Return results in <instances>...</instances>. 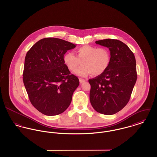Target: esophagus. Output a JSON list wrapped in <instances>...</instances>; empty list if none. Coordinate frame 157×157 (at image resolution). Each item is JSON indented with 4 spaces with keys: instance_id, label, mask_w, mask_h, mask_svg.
Here are the masks:
<instances>
[{
    "instance_id": "34e87169",
    "label": "esophagus",
    "mask_w": 157,
    "mask_h": 157,
    "mask_svg": "<svg viewBox=\"0 0 157 157\" xmlns=\"http://www.w3.org/2000/svg\"><path fill=\"white\" fill-rule=\"evenodd\" d=\"M79 82H80V83H83V82H85V80L82 79V78H79Z\"/></svg>"
}]
</instances>
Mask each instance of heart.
<instances>
[{"instance_id": "heart-1", "label": "heart", "mask_w": 157, "mask_h": 157, "mask_svg": "<svg viewBox=\"0 0 157 157\" xmlns=\"http://www.w3.org/2000/svg\"><path fill=\"white\" fill-rule=\"evenodd\" d=\"M77 56L71 52H67L63 56V62L71 71H75L80 77H86L90 74L97 76L103 73L109 67L111 54L106 48H97L90 45L82 46L75 49Z\"/></svg>"}]
</instances>
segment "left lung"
Listing matches in <instances>:
<instances>
[{"label":"left lung","instance_id":"left-lung-1","mask_svg":"<svg viewBox=\"0 0 157 157\" xmlns=\"http://www.w3.org/2000/svg\"><path fill=\"white\" fill-rule=\"evenodd\" d=\"M95 44L109 48L111 61L103 73L89 80L90 101L97 112L112 115L129 101L137 78L136 60L129 48L118 40L107 39Z\"/></svg>","mask_w":157,"mask_h":157}]
</instances>
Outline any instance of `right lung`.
I'll return each mask as SVG.
<instances>
[{
  "label": "right lung",
  "mask_w": 157,
  "mask_h": 157,
  "mask_svg": "<svg viewBox=\"0 0 157 157\" xmlns=\"http://www.w3.org/2000/svg\"><path fill=\"white\" fill-rule=\"evenodd\" d=\"M76 45L52 37L44 38L27 52L23 73V83L33 106L49 116L69 107L78 78L71 74L63 62L67 50Z\"/></svg>",
  "instance_id": "add662e5"
}]
</instances>
